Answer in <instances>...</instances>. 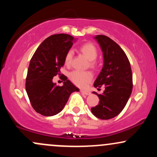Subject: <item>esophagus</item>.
<instances>
[{"instance_id": "obj_1", "label": "esophagus", "mask_w": 157, "mask_h": 157, "mask_svg": "<svg viewBox=\"0 0 157 157\" xmlns=\"http://www.w3.org/2000/svg\"><path fill=\"white\" fill-rule=\"evenodd\" d=\"M80 92H81L82 94H85V95H89V94H91L89 91L84 90V89H80Z\"/></svg>"}]
</instances>
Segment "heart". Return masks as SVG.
<instances>
[{
	"instance_id": "heart-1",
	"label": "heart",
	"mask_w": 157,
	"mask_h": 157,
	"mask_svg": "<svg viewBox=\"0 0 157 157\" xmlns=\"http://www.w3.org/2000/svg\"><path fill=\"white\" fill-rule=\"evenodd\" d=\"M79 51L83 56H85L89 60V65L91 67L95 66V60L98 56V50L95 46L92 43H85L79 48ZM72 54L71 51H68L66 53L65 57V65H69L72 61ZM92 74L90 71H73L69 74V78L75 85L78 86L83 87L86 86L92 78Z\"/></svg>"
}]
</instances>
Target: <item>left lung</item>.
I'll return each mask as SVG.
<instances>
[{
    "instance_id": "left-lung-1",
    "label": "left lung",
    "mask_w": 157,
    "mask_h": 157,
    "mask_svg": "<svg viewBox=\"0 0 157 157\" xmlns=\"http://www.w3.org/2000/svg\"><path fill=\"white\" fill-rule=\"evenodd\" d=\"M104 56V65L94 83L95 88L105 87L104 93L97 92L99 103L91 108L92 114L102 120L117 116L126 106L132 89V75L130 62L121 48L104 35L94 37Z\"/></svg>"
}]
</instances>
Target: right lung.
I'll return each mask as SVG.
<instances>
[{
	"mask_svg": "<svg viewBox=\"0 0 157 157\" xmlns=\"http://www.w3.org/2000/svg\"><path fill=\"white\" fill-rule=\"evenodd\" d=\"M75 39L68 34H55L41 43L31 58L26 78V91L33 108L44 116H53L63 109L72 92H79L65 76L58 86L53 77L60 75L65 57Z\"/></svg>",
	"mask_w": 157,
	"mask_h": 157,
	"instance_id": "right-lung-1",
	"label": "right lung"
}]
</instances>
